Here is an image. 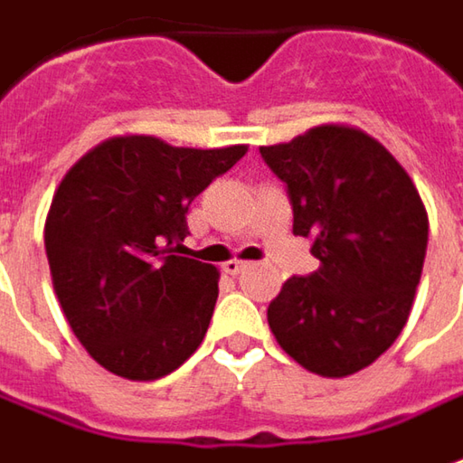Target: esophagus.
I'll return each mask as SVG.
<instances>
[{"mask_svg": "<svg viewBox=\"0 0 463 463\" xmlns=\"http://www.w3.org/2000/svg\"><path fill=\"white\" fill-rule=\"evenodd\" d=\"M241 270H247V262H241V260H229V262H223V273H229V276H240Z\"/></svg>", "mask_w": 463, "mask_h": 463, "instance_id": "34e87169", "label": "esophagus"}]
</instances>
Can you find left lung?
Segmentation results:
<instances>
[{"label": "left lung", "instance_id": "8db88e82", "mask_svg": "<svg viewBox=\"0 0 463 463\" xmlns=\"http://www.w3.org/2000/svg\"><path fill=\"white\" fill-rule=\"evenodd\" d=\"M260 154L286 183L294 234L319 260L283 283L268 325L307 371L350 376L407 325L428 250L418 187L376 138L347 126H317Z\"/></svg>", "mask_w": 463, "mask_h": 463}]
</instances>
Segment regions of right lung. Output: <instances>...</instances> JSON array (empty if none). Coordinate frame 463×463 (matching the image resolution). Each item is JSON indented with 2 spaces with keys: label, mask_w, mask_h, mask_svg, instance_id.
I'll use <instances>...</instances> for the list:
<instances>
[{
  "label": "right lung",
  "mask_w": 463,
  "mask_h": 463,
  "mask_svg": "<svg viewBox=\"0 0 463 463\" xmlns=\"http://www.w3.org/2000/svg\"><path fill=\"white\" fill-rule=\"evenodd\" d=\"M247 146L185 149L154 136L102 141L66 172L45 255L66 322L110 373L154 382L203 343L219 270L183 258L187 208Z\"/></svg>",
  "instance_id": "obj_1"
}]
</instances>
